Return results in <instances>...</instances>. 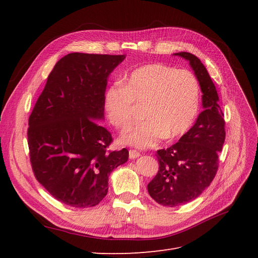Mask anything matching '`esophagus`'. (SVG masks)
<instances>
[{
  "label": "esophagus",
  "mask_w": 258,
  "mask_h": 258,
  "mask_svg": "<svg viewBox=\"0 0 258 258\" xmlns=\"http://www.w3.org/2000/svg\"><path fill=\"white\" fill-rule=\"evenodd\" d=\"M139 156H140V153L138 151H136V150H130L129 151V157H130V159H135V158L139 157Z\"/></svg>",
  "instance_id": "esophagus-1"
}]
</instances>
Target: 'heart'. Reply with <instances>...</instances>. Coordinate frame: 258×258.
Segmentation results:
<instances>
[{"label": "heart", "instance_id": "heart-1", "mask_svg": "<svg viewBox=\"0 0 258 258\" xmlns=\"http://www.w3.org/2000/svg\"><path fill=\"white\" fill-rule=\"evenodd\" d=\"M104 111L110 122L126 129L134 122L136 106H144L138 126L121 136V142L146 148L161 139L185 135L199 111L200 85L194 73L163 63L135 69L123 79V86H108L104 92Z\"/></svg>", "mask_w": 258, "mask_h": 258}]
</instances>
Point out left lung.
<instances>
[{
    "label": "left lung",
    "mask_w": 258,
    "mask_h": 258,
    "mask_svg": "<svg viewBox=\"0 0 258 258\" xmlns=\"http://www.w3.org/2000/svg\"><path fill=\"white\" fill-rule=\"evenodd\" d=\"M189 61L198 79L202 111L194 126L167 150H159L157 174L147 185L150 196L159 205L176 207L199 197L218 170V153L225 141V120L215 85L199 58L190 52H176Z\"/></svg>",
    "instance_id": "left-lung-1"
}]
</instances>
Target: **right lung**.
I'll return each instance as SVG.
<instances>
[{
  "label": "right lung",
  "instance_id": "add662e5",
  "mask_svg": "<svg viewBox=\"0 0 258 258\" xmlns=\"http://www.w3.org/2000/svg\"><path fill=\"white\" fill-rule=\"evenodd\" d=\"M123 54L72 52L47 77L29 117L28 145L35 178L53 198L75 208L95 207L107 194L108 175L129 157L108 151L103 118L107 76Z\"/></svg>",
  "mask_w": 258,
  "mask_h": 258
}]
</instances>
